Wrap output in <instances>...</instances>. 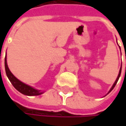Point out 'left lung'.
<instances>
[{"instance_id": "left-lung-1", "label": "left lung", "mask_w": 126, "mask_h": 126, "mask_svg": "<svg viewBox=\"0 0 126 126\" xmlns=\"http://www.w3.org/2000/svg\"><path fill=\"white\" fill-rule=\"evenodd\" d=\"M121 69H120V71H119V75H118V77H117V79H116V81H115V83H114V85H112V87H111V88L110 89V90L109 91V93H109L112 90L114 89V87H115V85H116V83H117V82H118V80H119V77H120V76H121Z\"/></svg>"}]
</instances>
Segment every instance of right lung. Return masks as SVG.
<instances>
[{"instance_id":"1","label":"right lung","mask_w":126,"mask_h":126,"mask_svg":"<svg viewBox=\"0 0 126 126\" xmlns=\"http://www.w3.org/2000/svg\"><path fill=\"white\" fill-rule=\"evenodd\" d=\"M5 72L7 78L9 79L10 81L11 82L12 85L15 87V88L19 92H20L22 94L25 95H29V96H33V95H39L42 94L43 93H41L40 90L34 89L32 87L26 85L25 83L21 82L15 76L11 73L10 71L7 64V60H6V57H5Z\"/></svg>"}]
</instances>
